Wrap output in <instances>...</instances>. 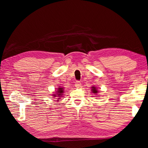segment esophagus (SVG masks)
<instances>
[{
	"instance_id": "1",
	"label": "esophagus",
	"mask_w": 148,
	"mask_h": 148,
	"mask_svg": "<svg viewBox=\"0 0 148 148\" xmlns=\"http://www.w3.org/2000/svg\"><path fill=\"white\" fill-rule=\"evenodd\" d=\"M80 86H81V82L79 81H76V83H75V87H77V88H79Z\"/></svg>"
}]
</instances>
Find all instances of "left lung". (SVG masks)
Instances as JSON below:
<instances>
[{"label":"left lung","instance_id":"obj_1","mask_svg":"<svg viewBox=\"0 0 148 148\" xmlns=\"http://www.w3.org/2000/svg\"><path fill=\"white\" fill-rule=\"evenodd\" d=\"M91 91H92V92H94V93H97V92H98V91H97V90L96 87H92Z\"/></svg>","mask_w":148,"mask_h":148}]
</instances>
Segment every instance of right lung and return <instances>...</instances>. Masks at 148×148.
<instances>
[{
  "label": "right lung",
  "mask_w": 148,
  "mask_h": 148,
  "mask_svg": "<svg viewBox=\"0 0 148 148\" xmlns=\"http://www.w3.org/2000/svg\"><path fill=\"white\" fill-rule=\"evenodd\" d=\"M58 90H57V91H56L57 92H56V95H54V96L53 97H61L62 95V93H63V89H62V88H61V87H59V88H58L57 89ZM59 99H60V98H58Z\"/></svg>",
  "instance_id": "add662e5"
}]
</instances>
